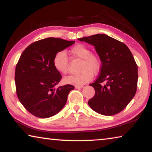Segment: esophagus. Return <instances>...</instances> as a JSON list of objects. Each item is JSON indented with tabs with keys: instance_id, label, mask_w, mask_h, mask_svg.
Listing matches in <instances>:
<instances>
[{
	"instance_id": "34e87169",
	"label": "esophagus",
	"mask_w": 152,
	"mask_h": 152,
	"mask_svg": "<svg viewBox=\"0 0 152 152\" xmlns=\"http://www.w3.org/2000/svg\"><path fill=\"white\" fill-rule=\"evenodd\" d=\"M76 89H81V88H83L84 86H76L75 87Z\"/></svg>"
}]
</instances>
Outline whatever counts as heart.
<instances>
[{"mask_svg":"<svg viewBox=\"0 0 152 152\" xmlns=\"http://www.w3.org/2000/svg\"><path fill=\"white\" fill-rule=\"evenodd\" d=\"M70 54L73 58H81V63L80 71L78 75H70L63 79L66 84L75 86H81L90 81L94 74H97L100 71L102 61L98 54L91 53L88 46L82 44H77L70 50ZM53 65L58 73L65 75L69 71V60L64 51H59L54 56Z\"/></svg>","mask_w":152,"mask_h":152,"instance_id":"1","label":"heart"}]
</instances>
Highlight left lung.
<instances>
[{"label":"left lung","instance_id":"1","mask_svg":"<svg viewBox=\"0 0 152 152\" xmlns=\"http://www.w3.org/2000/svg\"><path fill=\"white\" fill-rule=\"evenodd\" d=\"M95 46L102 67L94 83L95 95L88 101L94 111L105 116L120 113L135 95L138 69L133 54L125 44L105 34L79 38ZM106 81L104 86L101 83Z\"/></svg>","mask_w":152,"mask_h":152}]
</instances>
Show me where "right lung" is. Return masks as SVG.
<instances>
[{
  "label": "right lung",
  "instance_id": "add662e5",
  "mask_svg": "<svg viewBox=\"0 0 152 152\" xmlns=\"http://www.w3.org/2000/svg\"><path fill=\"white\" fill-rule=\"evenodd\" d=\"M75 41L47 38L31 44L21 54L15 68L16 93L25 108L37 117L46 118L61 110L69 91L70 84L55 88L62 76L53 65V58L59 51Z\"/></svg>",
  "mask_w": 152,
  "mask_h": 152
}]
</instances>
